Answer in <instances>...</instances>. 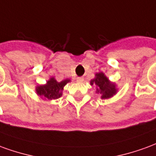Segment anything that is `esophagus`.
Instances as JSON below:
<instances>
[{
    "label": "esophagus",
    "instance_id": "34e87169",
    "mask_svg": "<svg viewBox=\"0 0 156 156\" xmlns=\"http://www.w3.org/2000/svg\"><path fill=\"white\" fill-rule=\"evenodd\" d=\"M83 80H84V78H83V77H79V78H77V82H78V83H83Z\"/></svg>",
    "mask_w": 156,
    "mask_h": 156
}]
</instances>
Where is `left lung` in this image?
<instances>
[{"label":"left lung","mask_w":156,"mask_h":156,"mask_svg":"<svg viewBox=\"0 0 156 156\" xmlns=\"http://www.w3.org/2000/svg\"><path fill=\"white\" fill-rule=\"evenodd\" d=\"M90 85L96 86V93L100 94L102 99L112 98L118 92L116 83L110 81L103 72L95 73L94 78L90 81Z\"/></svg>","instance_id":"8db88e82"}]
</instances>
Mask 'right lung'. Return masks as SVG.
Wrapping results in <instances>:
<instances>
[{"mask_svg": "<svg viewBox=\"0 0 156 156\" xmlns=\"http://www.w3.org/2000/svg\"><path fill=\"white\" fill-rule=\"evenodd\" d=\"M71 82L69 78L58 82L54 77L50 78L45 84L37 85L35 91L39 98L43 100H53L62 97L64 86Z\"/></svg>", "mask_w": 156, "mask_h": 156, "instance_id": "add662e5", "label": "right lung"}]
</instances>
